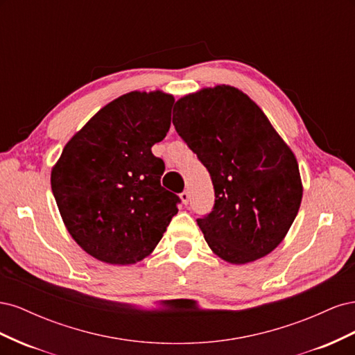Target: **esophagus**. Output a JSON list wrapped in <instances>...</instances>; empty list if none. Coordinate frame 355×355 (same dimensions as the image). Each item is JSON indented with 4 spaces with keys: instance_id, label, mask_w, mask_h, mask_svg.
Returning <instances> with one entry per match:
<instances>
[{
    "instance_id": "1",
    "label": "esophagus",
    "mask_w": 355,
    "mask_h": 355,
    "mask_svg": "<svg viewBox=\"0 0 355 355\" xmlns=\"http://www.w3.org/2000/svg\"><path fill=\"white\" fill-rule=\"evenodd\" d=\"M189 198H191V194H189V191L188 189H185L184 192H182L180 194V200H182V202L185 204V206H188V202H189Z\"/></svg>"
}]
</instances>
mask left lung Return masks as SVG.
<instances>
[{
  "mask_svg": "<svg viewBox=\"0 0 355 355\" xmlns=\"http://www.w3.org/2000/svg\"><path fill=\"white\" fill-rule=\"evenodd\" d=\"M173 125L211 176L214 206L197 223L213 253L235 265L271 253L292 227L304 188L295 154L263 111L222 84L180 98Z\"/></svg>",
  "mask_w": 355,
  "mask_h": 355,
  "instance_id": "1",
  "label": "left lung"
}]
</instances>
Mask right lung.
<instances>
[{
  "label": "right lung",
  "instance_id": "1",
  "mask_svg": "<svg viewBox=\"0 0 355 355\" xmlns=\"http://www.w3.org/2000/svg\"><path fill=\"white\" fill-rule=\"evenodd\" d=\"M171 94L130 92L94 114L51 168L63 223L84 252L111 265L149 256L180 201L161 187L164 161L151 151L166 137Z\"/></svg>",
  "mask_w": 355,
  "mask_h": 355
}]
</instances>
